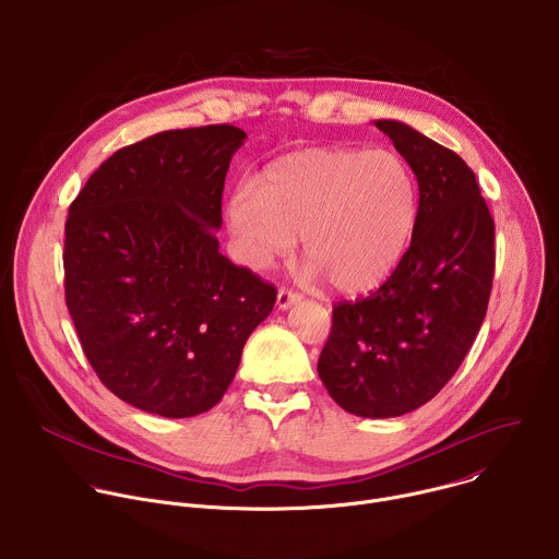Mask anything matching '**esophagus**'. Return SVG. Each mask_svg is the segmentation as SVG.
Here are the masks:
<instances>
[{"mask_svg":"<svg viewBox=\"0 0 559 559\" xmlns=\"http://www.w3.org/2000/svg\"><path fill=\"white\" fill-rule=\"evenodd\" d=\"M300 300H302V296H300L298 292L287 289V287H281V289H278V296H276L278 309H289L294 302H300Z\"/></svg>","mask_w":559,"mask_h":559,"instance_id":"34e87169","label":"esophagus"}]
</instances>
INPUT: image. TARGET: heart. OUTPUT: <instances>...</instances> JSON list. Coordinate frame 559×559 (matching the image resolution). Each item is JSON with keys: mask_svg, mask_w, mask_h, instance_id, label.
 I'll return each mask as SVG.
<instances>
[{"mask_svg": "<svg viewBox=\"0 0 559 559\" xmlns=\"http://www.w3.org/2000/svg\"><path fill=\"white\" fill-rule=\"evenodd\" d=\"M417 213L415 175L395 151L307 146L270 162L254 186H239L226 222L241 265L265 270L292 254L302 235L309 272L355 296L395 274Z\"/></svg>", "mask_w": 559, "mask_h": 559, "instance_id": "heart-1", "label": "heart"}]
</instances>
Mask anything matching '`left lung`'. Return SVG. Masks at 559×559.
I'll use <instances>...</instances> for the list:
<instances>
[{"mask_svg": "<svg viewBox=\"0 0 559 559\" xmlns=\"http://www.w3.org/2000/svg\"><path fill=\"white\" fill-rule=\"evenodd\" d=\"M376 127L417 175V226L380 289L333 307L318 376L346 413L389 419L428 404L459 370L487 313L496 252L474 170L406 122Z\"/></svg>", "mask_w": 559, "mask_h": 559, "instance_id": "left-lung-1", "label": "left lung"}]
</instances>
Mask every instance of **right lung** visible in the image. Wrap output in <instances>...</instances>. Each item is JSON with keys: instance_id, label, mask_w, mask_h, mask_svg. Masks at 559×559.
<instances>
[{"instance_id": "add662e5", "label": "right lung", "mask_w": 559, "mask_h": 559, "mask_svg": "<svg viewBox=\"0 0 559 559\" xmlns=\"http://www.w3.org/2000/svg\"><path fill=\"white\" fill-rule=\"evenodd\" d=\"M233 124L155 133L107 157L66 222V302L98 380L183 419L222 402L276 287L219 252Z\"/></svg>"}]
</instances>
